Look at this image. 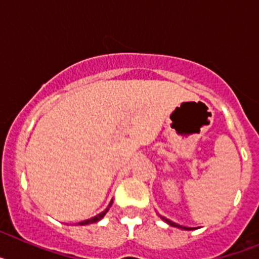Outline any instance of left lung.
I'll return each instance as SVG.
<instances>
[{"mask_svg":"<svg viewBox=\"0 0 259 259\" xmlns=\"http://www.w3.org/2000/svg\"><path fill=\"white\" fill-rule=\"evenodd\" d=\"M161 218L163 219V221L166 222V223H168V224H170V226H172V227L182 228V230H191V228H188V227H183V226H180V224H176V223H174V222H171L170 219H166V218H164V217H161Z\"/></svg>","mask_w":259,"mask_h":259,"instance_id":"1","label":"left lung"}]
</instances>
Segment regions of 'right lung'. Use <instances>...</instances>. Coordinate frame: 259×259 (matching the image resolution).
I'll return each mask as SVG.
<instances>
[{"mask_svg":"<svg viewBox=\"0 0 259 259\" xmlns=\"http://www.w3.org/2000/svg\"><path fill=\"white\" fill-rule=\"evenodd\" d=\"M111 203H113V201L110 202V205H109V206H107L106 210H104V211L100 212V214H98V215H96V217H93V218H91V219H87V221L79 222V223H77V224H79V226H87V224H92V223H96V222H98V221H101V219L105 217V214H106V212L109 211L110 206H111Z\"/></svg>","mask_w":259,"mask_h":259,"instance_id":"1","label":"right lung"}]
</instances>
